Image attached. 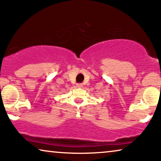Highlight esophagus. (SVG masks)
<instances>
[{
  "mask_svg": "<svg viewBox=\"0 0 161 161\" xmlns=\"http://www.w3.org/2000/svg\"><path fill=\"white\" fill-rule=\"evenodd\" d=\"M76 86L78 87H83V85L82 84H77Z\"/></svg>",
  "mask_w": 161,
  "mask_h": 161,
  "instance_id": "34e87169",
  "label": "esophagus"
}]
</instances>
